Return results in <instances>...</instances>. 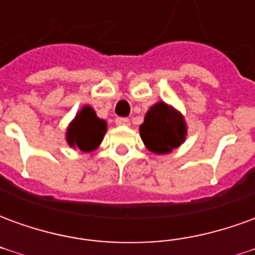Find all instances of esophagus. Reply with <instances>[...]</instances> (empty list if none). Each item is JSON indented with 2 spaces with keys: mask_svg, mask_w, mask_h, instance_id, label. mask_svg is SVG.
Wrapping results in <instances>:
<instances>
[{
  "mask_svg": "<svg viewBox=\"0 0 255 255\" xmlns=\"http://www.w3.org/2000/svg\"><path fill=\"white\" fill-rule=\"evenodd\" d=\"M116 126H119V127H128L129 126V120L126 119V117H117Z\"/></svg>",
  "mask_w": 255,
  "mask_h": 255,
  "instance_id": "esophagus-1",
  "label": "esophagus"
}]
</instances>
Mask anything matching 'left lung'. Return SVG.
Wrapping results in <instances>:
<instances>
[{
    "label": "left lung",
    "mask_w": 255,
    "mask_h": 255,
    "mask_svg": "<svg viewBox=\"0 0 255 255\" xmlns=\"http://www.w3.org/2000/svg\"><path fill=\"white\" fill-rule=\"evenodd\" d=\"M139 132L151 153L166 154L186 140L187 126L180 112L165 102H157L146 113Z\"/></svg>",
    "instance_id": "obj_1"
}]
</instances>
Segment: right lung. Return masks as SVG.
Here are the masks:
<instances>
[{
  "label": "right lung",
  "mask_w": 255,
  "mask_h": 255,
  "mask_svg": "<svg viewBox=\"0 0 255 255\" xmlns=\"http://www.w3.org/2000/svg\"><path fill=\"white\" fill-rule=\"evenodd\" d=\"M106 122L95 115L91 106H83L76 113L67 129L68 144L84 153L95 150L102 142L106 132Z\"/></svg>",
  "instance_id": "obj_1"
}]
</instances>
